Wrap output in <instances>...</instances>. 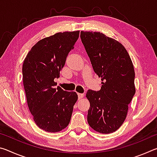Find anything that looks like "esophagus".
<instances>
[{"label": "esophagus", "mask_w": 157, "mask_h": 157, "mask_svg": "<svg viewBox=\"0 0 157 157\" xmlns=\"http://www.w3.org/2000/svg\"><path fill=\"white\" fill-rule=\"evenodd\" d=\"M78 95L79 99H82V98L84 97V94H78Z\"/></svg>", "instance_id": "esophagus-1"}]
</instances>
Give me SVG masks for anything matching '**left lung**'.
<instances>
[{"label":"left lung","mask_w":157,"mask_h":157,"mask_svg":"<svg viewBox=\"0 0 157 157\" xmlns=\"http://www.w3.org/2000/svg\"><path fill=\"white\" fill-rule=\"evenodd\" d=\"M80 37L94 72L102 80L100 91L86 93L87 121L95 131L110 134L124 123L136 92L134 66L126 49L115 39L96 32L81 31Z\"/></svg>","instance_id":"8db88e82"}]
</instances>
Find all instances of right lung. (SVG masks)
<instances>
[{"instance_id":"1","label":"right lung","mask_w":157,"mask_h":157,"mask_svg":"<svg viewBox=\"0 0 157 157\" xmlns=\"http://www.w3.org/2000/svg\"><path fill=\"white\" fill-rule=\"evenodd\" d=\"M79 31L58 33L41 39L32 48L23 62L22 73L26 99L37 126L48 132H58L70 123L78 100L74 91L57 86L55 78L74 48Z\"/></svg>"}]
</instances>
